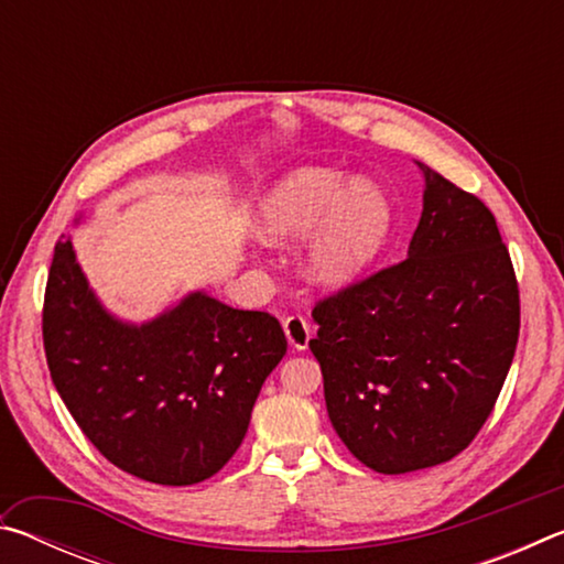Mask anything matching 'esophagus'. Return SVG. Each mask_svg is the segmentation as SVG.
<instances>
[{
	"instance_id": "esophagus-1",
	"label": "esophagus",
	"mask_w": 564,
	"mask_h": 564,
	"mask_svg": "<svg viewBox=\"0 0 564 564\" xmlns=\"http://www.w3.org/2000/svg\"><path fill=\"white\" fill-rule=\"evenodd\" d=\"M283 330H285V338H289L291 346L295 350H305L308 348V340L313 336V328L311 323L305 321L303 316H289L283 321Z\"/></svg>"
}]
</instances>
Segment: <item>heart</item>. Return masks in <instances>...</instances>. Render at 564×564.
<instances>
[{"instance_id":"b5f03b06","label":"heart","mask_w":564,"mask_h":564,"mask_svg":"<svg viewBox=\"0 0 564 564\" xmlns=\"http://www.w3.org/2000/svg\"><path fill=\"white\" fill-rule=\"evenodd\" d=\"M256 226L265 243L305 246V273L328 291L356 285L386 251L393 226L376 181L350 178L330 166H301L261 198Z\"/></svg>"}]
</instances>
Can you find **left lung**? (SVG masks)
<instances>
[{
	"instance_id": "1",
	"label": "left lung",
	"mask_w": 564,
	"mask_h": 564,
	"mask_svg": "<svg viewBox=\"0 0 564 564\" xmlns=\"http://www.w3.org/2000/svg\"><path fill=\"white\" fill-rule=\"evenodd\" d=\"M408 259L313 308L333 427L370 470L453 460L498 400L520 333V293L480 198L431 166Z\"/></svg>"
}]
</instances>
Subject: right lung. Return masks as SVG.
Returning a JSON list of instances; mask_svg holds the SVG:
<instances>
[{"instance_id": "right-lung-1", "label": "right lung", "mask_w": 564, "mask_h": 564, "mask_svg": "<svg viewBox=\"0 0 564 564\" xmlns=\"http://www.w3.org/2000/svg\"><path fill=\"white\" fill-rule=\"evenodd\" d=\"M42 330L76 425L109 463L156 485L202 482L231 460L289 346L269 313L231 308L206 291L144 323L113 316L72 236L54 246Z\"/></svg>"}]
</instances>
